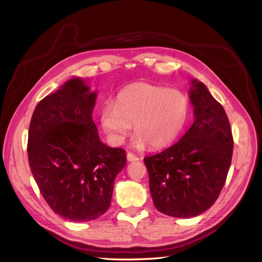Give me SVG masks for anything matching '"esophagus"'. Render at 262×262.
Returning <instances> with one entry per match:
<instances>
[{
	"label": "esophagus",
	"mask_w": 262,
	"mask_h": 262,
	"mask_svg": "<svg viewBox=\"0 0 262 262\" xmlns=\"http://www.w3.org/2000/svg\"><path fill=\"white\" fill-rule=\"evenodd\" d=\"M127 160L129 161V162H134V161H137V160H138V158L136 157L135 154L128 152V153H127Z\"/></svg>",
	"instance_id": "esophagus-1"
}]
</instances>
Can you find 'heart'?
I'll return each mask as SVG.
<instances>
[{
  "label": "heart",
  "instance_id": "1",
  "mask_svg": "<svg viewBox=\"0 0 262 262\" xmlns=\"http://www.w3.org/2000/svg\"><path fill=\"white\" fill-rule=\"evenodd\" d=\"M189 114L190 101L178 89L135 83L118 93L116 103L105 104L100 122L109 141L124 143L134 126L135 145L151 148L169 145L181 134Z\"/></svg>",
  "mask_w": 262,
  "mask_h": 262
}]
</instances>
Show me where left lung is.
<instances>
[{
    "label": "left lung",
    "mask_w": 262,
    "mask_h": 262,
    "mask_svg": "<svg viewBox=\"0 0 262 262\" xmlns=\"http://www.w3.org/2000/svg\"><path fill=\"white\" fill-rule=\"evenodd\" d=\"M194 121L181 140L144 158L149 191L161 213L179 219L198 216L219 198L229 173L233 136L229 118L204 83L189 91Z\"/></svg>",
    "instance_id": "8db88e82"
}]
</instances>
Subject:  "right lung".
<instances>
[{
    "label": "right lung",
    "instance_id": "right-lung-1",
    "mask_svg": "<svg viewBox=\"0 0 262 262\" xmlns=\"http://www.w3.org/2000/svg\"><path fill=\"white\" fill-rule=\"evenodd\" d=\"M97 92L74 77L43 98L33 111L28 160L53 211L73 222L98 219L109 208L126 152L100 141L92 120Z\"/></svg>",
    "mask_w": 262,
    "mask_h": 262
}]
</instances>
